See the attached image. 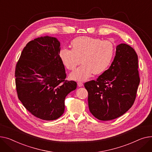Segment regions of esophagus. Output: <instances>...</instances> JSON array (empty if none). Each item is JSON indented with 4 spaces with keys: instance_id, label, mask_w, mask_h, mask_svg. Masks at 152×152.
Returning a JSON list of instances; mask_svg holds the SVG:
<instances>
[{
    "instance_id": "obj_1",
    "label": "esophagus",
    "mask_w": 152,
    "mask_h": 152,
    "mask_svg": "<svg viewBox=\"0 0 152 152\" xmlns=\"http://www.w3.org/2000/svg\"><path fill=\"white\" fill-rule=\"evenodd\" d=\"M77 85H78V86L79 87H81V86H83V83L82 82H77Z\"/></svg>"
}]
</instances>
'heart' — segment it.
<instances>
[{
	"label": "heart",
	"mask_w": 152,
	"mask_h": 152,
	"mask_svg": "<svg viewBox=\"0 0 152 152\" xmlns=\"http://www.w3.org/2000/svg\"><path fill=\"white\" fill-rule=\"evenodd\" d=\"M71 50L62 48L59 57L62 64L68 70H74L80 62L82 64L70 74L75 80H85L92 73L100 74L107 69L114 56L113 43L109 40L88 36L78 37L70 43Z\"/></svg>",
	"instance_id": "heart-1"
}]
</instances>
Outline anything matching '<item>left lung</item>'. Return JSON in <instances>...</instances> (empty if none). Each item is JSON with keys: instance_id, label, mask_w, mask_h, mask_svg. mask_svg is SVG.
Masks as SVG:
<instances>
[{"instance_id": "obj_1", "label": "left lung", "mask_w": 152, "mask_h": 152, "mask_svg": "<svg viewBox=\"0 0 152 152\" xmlns=\"http://www.w3.org/2000/svg\"><path fill=\"white\" fill-rule=\"evenodd\" d=\"M137 69L135 50L125 43L117 45L109 69L96 80L84 85L88 93L89 109L94 117L102 121L113 120L131 107L140 83Z\"/></svg>"}]
</instances>
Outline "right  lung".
Returning <instances> with one entry per match:
<instances>
[{
  "label": "right lung",
  "mask_w": 152,
  "mask_h": 152,
  "mask_svg": "<svg viewBox=\"0 0 152 152\" xmlns=\"http://www.w3.org/2000/svg\"><path fill=\"white\" fill-rule=\"evenodd\" d=\"M60 49L55 37L35 39L27 43L16 66L18 97L31 114L43 120L59 118L66 96L77 88L75 82L65 80Z\"/></svg>",
  "instance_id": "add662e5"
}]
</instances>
